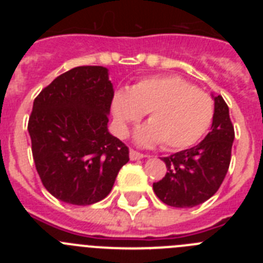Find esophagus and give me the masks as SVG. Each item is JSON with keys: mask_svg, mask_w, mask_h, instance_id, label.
<instances>
[{"mask_svg": "<svg viewBox=\"0 0 263 263\" xmlns=\"http://www.w3.org/2000/svg\"><path fill=\"white\" fill-rule=\"evenodd\" d=\"M145 157H146L145 154L136 152V150H130V153H129L130 160H138V159H142V158H145Z\"/></svg>", "mask_w": 263, "mask_h": 263, "instance_id": "esophagus-1", "label": "esophagus"}]
</instances>
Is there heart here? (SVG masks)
Wrapping results in <instances>:
<instances>
[{"mask_svg": "<svg viewBox=\"0 0 263 263\" xmlns=\"http://www.w3.org/2000/svg\"><path fill=\"white\" fill-rule=\"evenodd\" d=\"M116 130L125 136L132 124L147 113L148 124L137 130L136 139L146 146L163 142L173 150L185 148L206 133L212 124V97L179 76H153L132 89L116 92L111 100Z\"/></svg>", "mask_w": 263, "mask_h": 263, "instance_id": "b5f03b06", "label": "heart"}]
</instances>
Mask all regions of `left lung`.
Listing matches in <instances>:
<instances>
[{
    "label": "left lung",
    "mask_w": 263,
    "mask_h": 263,
    "mask_svg": "<svg viewBox=\"0 0 263 263\" xmlns=\"http://www.w3.org/2000/svg\"><path fill=\"white\" fill-rule=\"evenodd\" d=\"M212 97L215 115L205 138L194 147L162 158L167 173L153 184V190L167 205L192 208L204 203L217 192L227 175L234 129L224 99Z\"/></svg>",
    "instance_id": "left-lung-1"
}]
</instances>
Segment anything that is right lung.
I'll return each mask as SVG.
<instances>
[{"label": "right lung", "instance_id": "obj_1", "mask_svg": "<svg viewBox=\"0 0 263 263\" xmlns=\"http://www.w3.org/2000/svg\"><path fill=\"white\" fill-rule=\"evenodd\" d=\"M115 96L108 68L76 67L42 90L29 118L32 158L48 192L89 205L111 191L129 148L108 130Z\"/></svg>", "mask_w": 263, "mask_h": 263}]
</instances>
